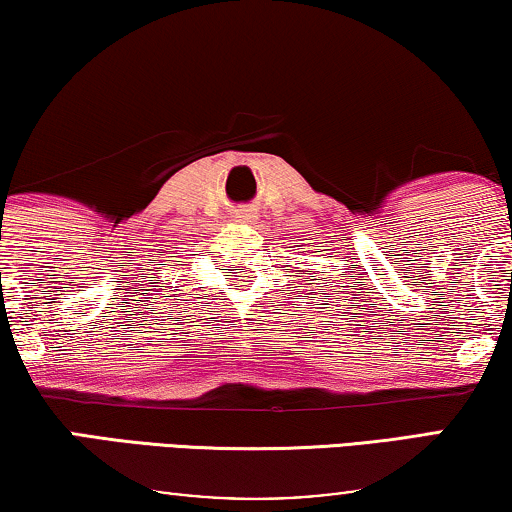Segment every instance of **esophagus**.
I'll use <instances>...</instances> for the list:
<instances>
[{"instance_id":"34e87169","label":"esophagus","mask_w":512,"mask_h":512,"mask_svg":"<svg viewBox=\"0 0 512 512\" xmlns=\"http://www.w3.org/2000/svg\"><path fill=\"white\" fill-rule=\"evenodd\" d=\"M237 219H240V221H251V219H254V212H249V209H242V212L237 214Z\"/></svg>"}]
</instances>
